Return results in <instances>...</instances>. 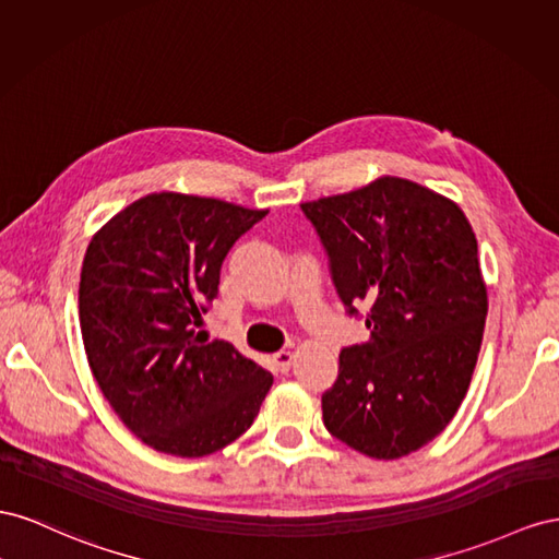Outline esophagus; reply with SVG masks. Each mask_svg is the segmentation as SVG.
<instances>
[{
    "mask_svg": "<svg viewBox=\"0 0 559 559\" xmlns=\"http://www.w3.org/2000/svg\"><path fill=\"white\" fill-rule=\"evenodd\" d=\"M274 362H276V368H278L281 372H288V370L293 368V362H295V354H293V350H288V348L276 350V354H274Z\"/></svg>",
    "mask_w": 559,
    "mask_h": 559,
    "instance_id": "34e87169",
    "label": "esophagus"
}]
</instances>
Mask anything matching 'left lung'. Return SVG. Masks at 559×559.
Wrapping results in <instances>:
<instances>
[{"label":"left lung","mask_w":559,"mask_h":559,"mask_svg":"<svg viewBox=\"0 0 559 559\" xmlns=\"http://www.w3.org/2000/svg\"><path fill=\"white\" fill-rule=\"evenodd\" d=\"M301 213L346 313L370 330L340 350L325 428L372 459L424 448L464 401L483 344L487 288L466 215L403 178L301 203Z\"/></svg>","instance_id":"obj_1"}]
</instances>
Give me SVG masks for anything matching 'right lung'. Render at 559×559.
<instances>
[{
    "mask_svg": "<svg viewBox=\"0 0 559 559\" xmlns=\"http://www.w3.org/2000/svg\"><path fill=\"white\" fill-rule=\"evenodd\" d=\"M264 215L162 191L111 217L86 250L79 323L88 365L126 428L158 452L222 450L274 384L229 342L197 330L222 262Z\"/></svg>",
    "mask_w": 559,
    "mask_h": 559,
    "instance_id": "add662e5",
    "label": "right lung"
}]
</instances>
